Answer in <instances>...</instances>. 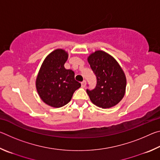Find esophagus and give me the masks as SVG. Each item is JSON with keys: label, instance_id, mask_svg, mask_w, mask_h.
<instances>
[{"label": "esophagus", "instance_id": "34e87169", "mask_svg": "<svg viewBox=\"0 0 160 160\" xmlns=\"http://www.w3.org/2000/svg\"><path fill=\"white\" fill-rule=\"evenodd\" d=\"M81 85H82V88H85L86 86V80H83L82 82H81Z\"/></svg>", "mask_w": 160, "mask_h": 160}]
</instances>
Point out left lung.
<instances>
[{
    "label": "left lung",
    "instance_id": "left-lung-1",
    "mask_svg": "<svg viewBox=\"0 0 160 160\" xmlns=\"http://www.w3.org/2000/svg\"><path fill=\"white\" fill-rule=\"evenodd\" d=\"M88 63L97 78L95 88L87 90L91 102L102 109L114 107L125 94L126 78L116 59L103 51L89 56Z\"/></svg>",
    "mask_w": 160,
    "mask_h": 160
}]
</instances>
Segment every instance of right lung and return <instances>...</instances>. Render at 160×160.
Segmentation results:
<instances>
[{
  "label": "right lung",
  "instance_id": "1",
  "mask_svg": "<svg viewBox=\"0 0 160 160\" xmlns=\"http://www.w3.org/2000/svg\"><path fill=\"white\" fill-rule=\"evenodd\" d=\"M68 54L63 49H56L46 57L36 80V88L40 98L55 108L63 107L71 99L81 84L75 80L72 70L65 68Z\"/></svg>",
  "mask_w": 160,
  "mask_h": 160
}]
</instances>
